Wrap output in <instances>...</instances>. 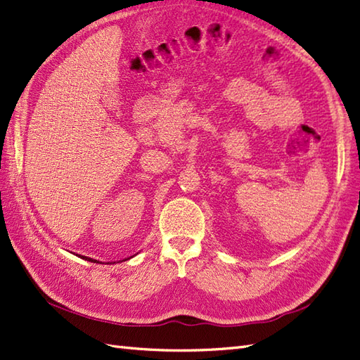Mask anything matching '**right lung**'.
Returning a JSON list of instances; mask_svg holds the SVG:
<instances>
[{
	"label": "right lung",
	"instance_id": "right-lung-1",
	"mask_svg": "<svg viewBox=\"0 0 360 360\" xmlns=\"http://www.w3.org/2000/svg\"><path fill=\"white\" fill-rule=\"evenodd\" d=\"M82 259H85V260H88V262H94V263H97V260H92V259H88V257H84V255H82Z\"/></svg>",
	"mask_w": 360,
	"mask_h": 360
}]
</instances>
